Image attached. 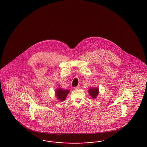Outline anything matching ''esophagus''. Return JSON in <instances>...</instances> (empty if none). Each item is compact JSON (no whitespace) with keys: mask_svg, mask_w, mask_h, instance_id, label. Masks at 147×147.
Returning a JSON list of instances; mask_svg holds the SVG:
<instances>
[{"mask_svg":"<svg viewBox=\"0 0 147 147\" xmlns=\"http://www.w3.org/2000/svg\"><path fill=\"white\" fill-rule=\"evenodd\" d=\"M80 89V86H78L76 87H74V89L76 90H79Z\"/></svg>","mask_w":147,"mask_h":147,"instance_id":"1","label":"esophagus"}]
</instances>
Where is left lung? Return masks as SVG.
Instances as JSON below:
<instances>
[{
	"label": "left lung",
	"instance_id": "obj_1",
	"mask_svg": "<svg viewBox=\"0 0 147 147\" xmlns=\"http://www.w3.org/2000/svg\"><path fill=\"white\" fill-rule=\"evenodd\" d=\"M88 92L92 99L97 98L99 94V89L98 88H90L88 90Z\"/></svg>",
	"mask_w": 147,
	"mask_h": 147
}]
</instances>
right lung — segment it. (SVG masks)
Listing matches in <instances>:
<instances>
[{
    "mask_svg": "<svg viewBox=\"0 0 147 147\" xmlns=\"http://www.w3.org/2000/svg\"><path fill=\"white\" fill-rule=\"evenodd\" d=\"M70 91L69 90H63L61 88H57L55 91V94L57 98L60 101H63L66 99L67 94H69Z\"/></svg>",
    "mask_w": 147,
    "mask_h": 147,
    "instance_id": "right-lung-1",
    "label": "right lung"
}]
</instances>
